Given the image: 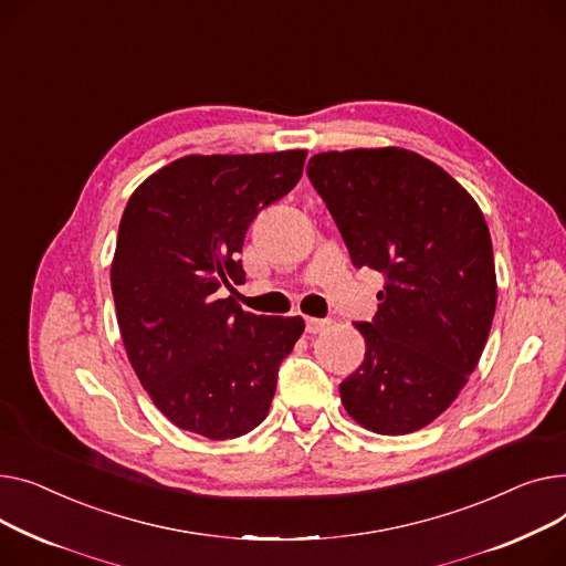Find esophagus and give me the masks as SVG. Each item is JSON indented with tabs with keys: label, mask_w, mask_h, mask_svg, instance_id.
Wrapping results in <instances>:
<instances>
[{
	"label": "esophagus",
	"mask_w": 566,
	"mask_h": 566,
	"mask_svg": "<svg viewBox=\"0 0 566 566\" xmlns=\"http://www.w3.org/2000/svg\"><path fill=\"white\" fill-rule=\"evenodd\" d=\"M328 326H331V319L326 317H306V331L311 336L322 334V331H326Z\"/></svg>",
	"instance_id": "34e87169"
}]
</instances>
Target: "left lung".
I'll list each match as a JSON object with an SVG mask.
<instances>
[{"instance_id":"obj_1","label":"left lung","mask_w":566,"mask_h":566,"mask_svg":"<svg viewBox=\"0 0 566 566\" xmlns=\"http://www.w3.org/2000/svg\"><path fill=\"white\" fill-rule=\"evenodd\" d=\"M354 268L384 274L365 358L340 384L347 413L386 437L441 416L467 386L495 313L482 210L441 166L405 148L313 155L306 169Z\"/></svg>"}]
</instances>
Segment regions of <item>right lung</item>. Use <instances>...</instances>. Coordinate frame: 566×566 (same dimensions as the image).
I'll return each instance as SVG.
<instances>
[{
  "instance_id": "obj_1",
  "label": "right lung",
  "mask_w": 566,
  "mask_h": 566,
  "mask_svg": "<svg viewBox=\"0 0 566 566\" xmlns=\"http://www.w3.org/2000/svg\"><path fill=\"white\" fill-rule=\"evenodd\" d=\"M304 161L306 150L187 155L129 196L112 262L118 328L142 386L180 429L235 439L270 411L304 319L244 313L217 292L244 283L247 230Z\"/></svg>"
}]
</instances>
